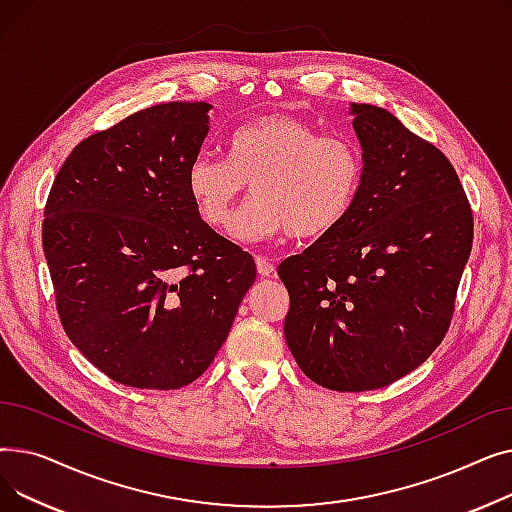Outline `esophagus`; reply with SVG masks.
Instances as JSON below:
<instances>
[{"label": "esophagus", "instance_id": "esophagus-1", "mask_svg": "<svg viewBox=\"0 0 512 512\" xmlns=\"http://www.w3.org/2000/svg\"><path fill=\"white\" fill-rule=\"evenodd\" d=\"M255 263H257V274H259L261 278H267V276L274 274V263H272L270 259L255 257Z\"/></svg>", "mask_w": 512, "mask_h": 512}]
</instances>
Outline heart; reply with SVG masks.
<instances>
[{
	"instance_id": "obj_1",
	"label": "heart",
	"mask_w": 512,
	"mask_h": 512,
	"mask_svg": "<svg viewBox=\"0 0 512 512\" xmlns=\"http://www.w3.org/2000/svg\"><path fill=\"white\" fill-rule=\"evenodd\" d=\"M361 178L363 157L351 139L317 134L309 122L274 112L232 132L228 161L207 153L193 157L186 191L207 226L226 230L249 184L253 199L234 226L236 240L315 238L346 218Z\"/></svg>"
}]
</instances>
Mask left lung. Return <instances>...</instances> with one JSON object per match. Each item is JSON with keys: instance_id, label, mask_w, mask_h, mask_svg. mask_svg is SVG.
<instances>
[{"instance_id": "1", "label": "left lung", "mask_w": 512, "mask_h": 512, "mask_svg": "<svg viewBox=\"0 0 512 512\" xmlns=\"http://www.w3.org/2000/svg\"><path fill=\"white\" fill-rule=\"evenodd\" d=\"M363 151L346 218L278 276L284 336L301 371L338 392L384 388L448 332L473 245V213L446 155L384 107L351 103Z\"/></svg>"}]
</instances>
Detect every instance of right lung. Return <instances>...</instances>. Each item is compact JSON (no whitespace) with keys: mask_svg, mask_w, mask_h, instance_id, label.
<instances>
[{"mask_svg":"<svg viewBox=\"0 0 512 512\" xmlns=\"http://www.w3.org/2000/svg\"><path fill=\"white\" fill-rule=\"evenodd\" d=\"M205 101L159 103L80 141L47 197L43 253L72 344L145 390L195 382L253 286V257L211 230L186 191Z\"/></svg>","mask_w":512,"mask_h":512,"instance_id":"obj_1","label":"right lung"}]
</instances>
